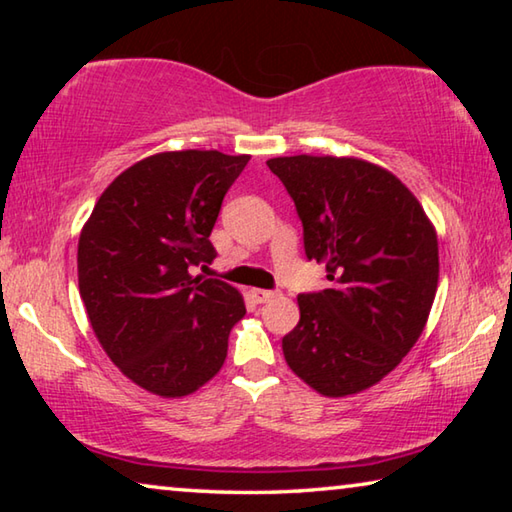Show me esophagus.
Here are the masks:
<instances>
[{"label": "esophagus", "instance_id": "1", "mask_svg": "<svg viewBox=\"0 0 512 512\" xmlns=\"http://www.w3.org/2000/svg\"><path fill=\"white\" fill-rule=\"evenodd\" d=\"M277 296L275 291H268V289H250V298H253L257 305H262V302L273 300Z\"/></svg>", "mask_w": 512, "mask_h": 512}]
</instances>
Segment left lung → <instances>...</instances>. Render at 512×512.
Listing matches in <instances>:
<instances>
[{"label":"left lung","mask_w":512,"mask_h":512,"mask_svg":"<svg viewBox=\"0 0 512 512\" xmlns=\"http://www.w3.org/2000/svg\"><path fill=\"white\" fill-rule=\"evenodd\" d=\"M296 203L305 253L329 289L300 293L282 339L289 368L314 391L345 397L384 379L420 339L438 289V239L409 187L359 158L266 160Z\"/></svg>","instance_id":"1"}]
</instances>
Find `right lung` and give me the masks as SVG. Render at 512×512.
Listing matches in <instances>:
<instances>
[{
	"label": "right lung",
	"mask_w": 512,
	"mask_h": 512,
	"mask_svg": "<svg viewBox=\"0 0 512 512\" xmlns=\"http://www.w3.org/2000/svg\"><path fill=\"white\" fill-rule=\"evenodd\" d=\"M250 155L167 151L112 180L79 239V291L101 348L160 397H185L221 370L246 305L212 264L223 196Z\"/></svg>",
	"instance_id": "right-lung-1"
}]
</instances>
